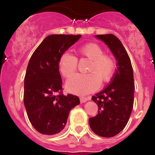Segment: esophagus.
Segmentation results:
<instances>
[{"label": "esophagus", "mask_w": 155, "mask_h": 155, "mask_svg": "<svg viewBox=\"0 0 155 155\" xmlns=\"http://www.w3.org/2000/svg\"><path fill=\"white\" fill-rule=\"evenodd\" d=\"M87 100H88V98H87V97H80V102H81V103H84V102H87Z\"/></svg>", "instance_id": "obj_1"}]
</instances>
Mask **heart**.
Listing matches in <instances>:
<instances>
[{
  "instance_id": "heart-1",
  "label": "heart",
  "mask_w": 155,
  "mask_h": 155,
  "mask_svg": "<svg viewBox=\"0 0 155 155\" xmlns=\"http://www.w3.org/2000/svg\"><path fill=\"white\" fill-rule=\"evenodd\" d=\"M81 57L91 61L86 74H76L67 82V88L74 94L84 95L93 92L102 83H108L112 80L116 72V64L113 57L104 53L101 46L94 42L82 45L78 49ZM78 58L73 54L64 52L58 61L59 71L65 78H70L76 72Z\"/></svg>"
}]
</instances>
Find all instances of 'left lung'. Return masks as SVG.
I'll return each mask as SVG.
<instances>
[{"label":"left lung","instance_id":"8db88e82","mask_svg":"<svg viewBox=\"0 0 155 155\" xmlns=\"http://www.w3.org/2000/svg\"><path fill=\"white\" fill-rule=\"evenodd\" d=\"M96 38L109 46L117 61V69L112 82L105 89L93 95L98 106V114L89 118V126L94 134L112 137L127 125L134 99V81L132 64L128 53L114 35H97Z\"/></svg>","mask_w":155,"mask_h":155}]
</instances>
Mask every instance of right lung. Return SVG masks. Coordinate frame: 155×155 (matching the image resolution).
Instances as JSON below:
<instances>
[{
	"label": "right lung",
	"instance_id": "obj_1",
	"mask_svg": "<svg viewBox=\"0 0 155 155\" xmlns=\"http://www.w3.org/2000/svg\"><path fill=\"white\" fill-rule=\"evenodd\" d=\"M81 35H50L32 53L25 76L24 105L38 132L53 135L65 127L70 111L80 103L76 95L63 94L58 61Z\"/></svg>",
	"mask_w": 155,
	"mask_h": 155
}]
</instances>
